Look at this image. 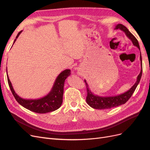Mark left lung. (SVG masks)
Listing matches in <instances>:
<instances>
[{"label":"left lung","instance_id":"8db88e82","mask_svg":"<svg viewBox=\"0 0 150 150\" xmlns=\"http://www.w3.org/2000/svg\"><path fill=\"white\" fill-rule=\"evenodd\" d=\"M115 29H120L121 30L123 31L131 41H132L134 46H137L139 50V45L138 43V40L136 39L134 36L131 34L130 32L128 30L125 25L122 24H117L116 25ZM140 61H141V69L140 73L137 77V80L136 81L134 84L131 87L128 91L126 92L122 93L120 95H117L115 96H108V97H103V96H99L98 95L94 94L89 88L88 83H86V81L84 80V82L86 83V89H87V97H86V102L88 104V105L90 106L91 108L94 109H97V110H105V109H110L114 107H116L121 105V104H125L128 99L132 96L133 93L137 88V86L138 85L141 78H142V54L140 52Z\"/></svg>","mask_w":150,"mask_h":150}]
</instances>
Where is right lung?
I'll use <instances>...</instances> for the list:
<instances>
[{
  "mask_svg": "<svg viewBox=\"0 0 150 150\" xmlns=\"http://www.w3.org/2000/svg\"><path fill=\"white\" fill-rule=\"evenodd\" d=\"M22 31H20L16 36V39L13 44L16 41V39L19 37ZM70 69H65L58 75L54 83L52 88L46 96L39 99H26L18 96L13 89L11 81L7 74L8 84L12 91L13 96H14L16 101L21 106L28 110L37 113H47L56 111L59 108L62 103L63 93H64V86L66 79L69 76Z\"/></svg>",
  "mask_w": 150,
  "mask_h": 150,
  "instance_id": "add662e5",
  "label": "right lung"
}]
</instances>
